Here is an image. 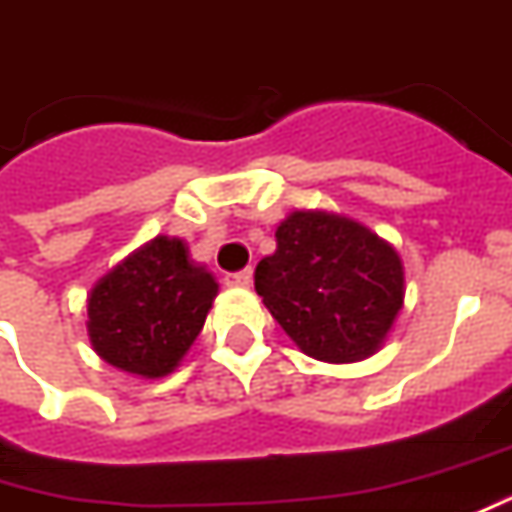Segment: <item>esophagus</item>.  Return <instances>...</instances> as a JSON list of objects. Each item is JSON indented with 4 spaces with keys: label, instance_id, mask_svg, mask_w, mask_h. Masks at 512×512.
I'll return each instance as SVG.
<instances>
[{
    "label": "esophagus",
    "instance_id": "obj_1",
    "mask_svg": "<svg viewBox=\"0 0 512 512\" xmlns=\"http://www.w3.org/2000/svg\"><path fill=\"white\" fill-rule=\"evenodd\" d=\"M224 282L230 285V288H249L252 285V268H244V271H235V274H227Z\"/></svg>",
    "mask_w": 512,
    "mask_h": 512
}]
</instances>
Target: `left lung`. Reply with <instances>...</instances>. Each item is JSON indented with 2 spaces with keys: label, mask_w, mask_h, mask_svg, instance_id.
Listing matches in <instances>:
<instances>
[{
  "label": "left lung",
  "mask_w": 512,
  "mask_h": 512,
  "mask_svg": "<svg viewBox=\"0 0 512 512\" xmlns=\"http://www.w3.org/2000/svg\"><path fill=\"white\" fill-rule=\"evenodd\" d=\"M274 238V255L255 268V291L285 335L321 363L374 355L405 307L399 252L330 210H293Z\"/></svg>",
  "instance_id": "obj_1"
}]
</instances>
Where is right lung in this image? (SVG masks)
<instances>
[{
    "mask_svg": "<svg viewBox=\"0 0 512 512\" xmlns=\"http://www.w3.org/2000/svg\"><path fill=\"white\" fill-rule=\"evenodd\" d=\"M219 296L182 238L157 235L99 277L88 293V341L105 363L160 380L180 366Z\"/></svg>",
    "mask_w": 512,
    "mask_h": 512,
    "instance_id": "add662e5",
    "label": "right lung"
}]
</instances>
